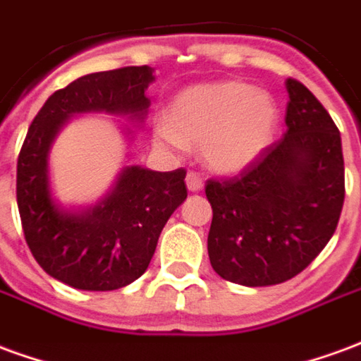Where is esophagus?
Here are the masks:
<instances>
[{"label": "esophagus", "instance_id": "obj_1", "mask_svg": "<svg viewBox=\"0 0 361 361\" xmlns=\"http://www.w3.org/2000/svg\"><path fill=\"white\" fill-rule=\"evenodd\" d=\"M185 181H188V189L189 191H199V189L203 188V176L199 172H188V178H185Z\"/></svg>", "mask_w": 361, "mask_h": 361}]
</instances>
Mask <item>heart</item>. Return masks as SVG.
I'll return each mask as SVG.
<instances>
[{
  "mask_svg": "<svg viewBox=\"0 0 361 361\" xmlns=\"http://www.w3.org/2000/svg\"><path fill=\"white\" fill-rule=\"evenodd\" d=\"M276 126V106L265 92L228 81L191 87L173 98L166 126L154 129L162 149L201 147L212 170L234 172L261 154Z\"/></svg>",
  "mask_w": 361,
  "mask_h": 361,
  "instance_id": "b5f03b06",
  "label": "heart"
}]
</instances>
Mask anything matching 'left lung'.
<instances>
[{
	"instance_id": "1",
	"label": "left lung",
	"mask_w": 361,
	"mask_h": 361,
	"mask_svg": "<svg viewBox=\"0 0 361 361\" xmlns=\"http://www.w3.org/2000/svg\"><path fill=\"white\" fill-rule=\"evenodd\" d=\"M286 133L234 178L207 180L211 265L228 282L294 279L325 247L344 204L341 131L305 85L288 79Z\"/></svg>"
}]
</instances>
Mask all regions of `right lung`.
I'll use <instances>...</instances> for the list:
<instances>
[{"label":"right lung","mask_w":361,"mask_h":361,"mask_svg":"<svg viewBox=\"0 0 361 361\" xmlns=\"http://www.w3.org/2000/svg\"><path fill=\"white\" fill-rule=\"evenodd\" d=\"M149 66L85 75L56 90L28 127L17 160V204L28 250L56 280L79 290H118L147 271L158 235L185 197V170L126 168L116 189L96 209L69 214L48 188V150L71 114L104 110L142 118Z\"/></svg>","instance_id":"obj_1"}]
</instances>
